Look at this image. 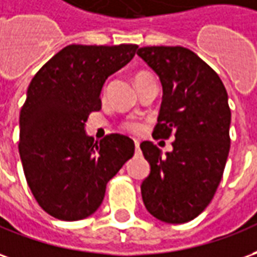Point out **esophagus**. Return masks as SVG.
Returning a JSON list of instances; mask_svg holds the SVG:
<instances>
[{"instance_id": "obj_1", "label": "esophagus", "mask_w": 257, "mask_h": 257, "mask_svg": "<svg viewBox=\"0 0 257 257\" xmlns=\"http://www.w3.org/2000/svg\"><path fill=\"white\" fill-rule=\"evenodd\" d=\"M135 149H136V152H139V142L135 141Z\"/></svg>"}]
</instances>
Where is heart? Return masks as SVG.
<instances>
[{
	"label": "heart",
	"mask_w": 257,
	"mask_h": 257,
	"mask_svg": "<svg viewBox=\"0 0 257 257\" xmlns=\"http://www.w3.org/2000/svg\"><path fill=\"white\" fill-rule=\"evenodd\" d=\"M149 76H152V75L145 72V71L138 72L136 75H135V82L142 78H149ZM104 91H105V89H104ZM123 128L126 129V131H131V132H139V131H141V123L135 122V121H126V122L123 123Z\"/></svg>",
	"instance_id": "heart-1"
}]
</instances>
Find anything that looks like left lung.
<instances>
[{
    "mask_svg": "<svg viewBox=\"0 0 257 257\" xmlns=\"http://www.w3.org/2000/svg\"><path fill=\"white\" fill-rule=\"evenodd\" d=\"M138 55L163 85L154 139L175 136L166 156L153 142L141 145L150 163L143 203L161 221L188 222L209 206L222 178L231 142L228 94L220 76L188 48L152 46Z\"/></svg>",
    "mask_w": 257,
    "mask_h": 257,
    "instance_id": "left-lung-1",
    "label": "left lung"
}]
</instances>
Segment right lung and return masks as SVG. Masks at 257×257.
I'll return each mask as SVG.
<instances>
[{
	"label": "right lung",
	"mask_w": 257,
	"mask_h": 257,
	"mask_svg": "<svg viewBox=\"0 0 257 257\" xmlns=\"http://www.w3.org/2000/svg\"><path fill=\"white\" fill-rule=\"evenodd\" d=\"M136 44H71L39 69L19 116V154L29 188L44 211L64 221L93 214L105 186L135 153L119 134L100 142L85 132L101 108L105 79L135 57Z\"/></svg>",
	"instance_id": "obj_1"
}]
</instances>
